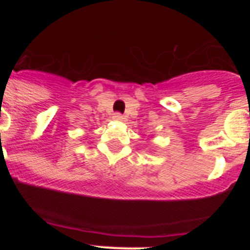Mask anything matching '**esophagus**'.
I'll return each instance as SVG.
<instances>
[{"label": "esophagus", "mask_w": 250, "mask_h": 250, "mask_svg": "<svg viewBox=\"0 0 250 250\" xmlns=\"http://www.w3.org/2000/svg\"><path fill=\"white\" fill-rule=\"evenodd\" d=\"M112 119H114V120L121 121V120H124V116L120 114V112H115L114 116H112Z\"/></svg>", "instance_id": "obj_1"}]
</instances>
